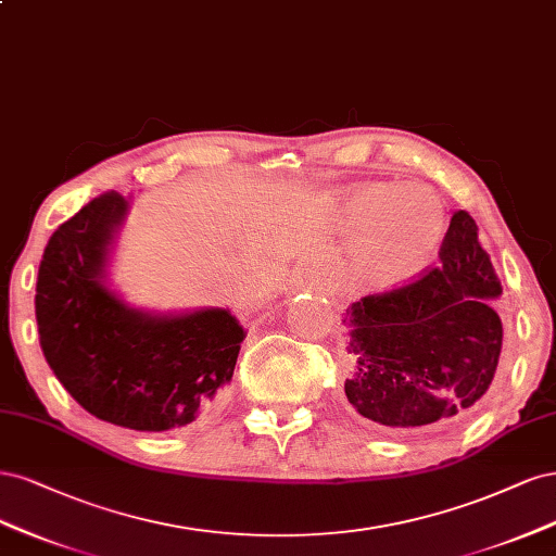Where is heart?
I'll use <instances>...</instances> for the list:
<instances>
[{"label":"heart","instance_id":"b5f03b06","mask_svg":"<svg viewBox=\"0 0 556 556\" xmlns=\"http://www.w3.org/2000/svg\"><path fill=\"white\" fill-rule=\"evenodd\" d=\"M342 222L361 228L355 263L376 289H395L414 279L434 256L447 228L434 191L395 185L353 189L342 203Z\"/></svg>","mask_w":556,"mask_h":556}]
</instances>
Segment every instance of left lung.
I'll return each mask as SVG.
<instances>
[{
  "instance_id": "left-lung-1",
  "label": "left lung",
  "mask_w": 556,
  "mask_h": 556,
  "mask_svg": "<svg viewBox=\"0 0 556 556\" xmlns=\"http://www.w3.org/2000/svg\"><path fill=\"white\" fill-rule=\"evenodd\" d=\"M441 265L416 281L351 304V408L386 429H418L467 418L485 395L504 326L492 307L501 281L469 212L457 210Z\"/></svg>"
}]
</instances>
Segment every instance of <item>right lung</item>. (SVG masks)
Masks as SVG:
<instances>
[{
    "label": "right lung",
    "mask_w": 556,
    "mask_h": 556,
    "mask_svg": "<svg viewBox=\"0 0 556 556\" xmlns=\"http://www.w3.org/2000/svg\"><path fill=\"white\" fill-rule=\"evenodd\" d=\"M129 201L101 193L52 232L39 265L37 326L50 369L85 410L136 432L201 418L232 379L244 339L228 309L150 314L105 286Z\"/></svg>",
    "instance_id": "obj_1"
}]
</instances>
